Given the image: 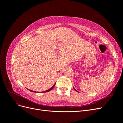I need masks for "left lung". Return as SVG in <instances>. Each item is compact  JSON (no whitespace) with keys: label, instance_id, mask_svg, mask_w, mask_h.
Here are the masks:
<instances>
[{"label":"left lung","instance_id":"obj_1","mask_svg":"<svg viewBox=\"0 0 123 123\" xmlns=\"http://www.w3.org/2000/svg\"><path fill=\"white\" fill-rule=\"evenodd\" d=\"M75 91H77V92H78V91H77V90H75Z\"/></svg>","mask_w":123,"mask_h":123}]
</instances>
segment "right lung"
Listing matches in <instances>:
<instances>
[{
    "mask_svg": "<svg viewBox=\"0 0 123 123\" xmlns=\"http://www.w3.org/2000/svg\"><path fill=\"white\" fill-rule=\"evenodd\" d=\"M55 83L54 84V85L50 89H48V90H46V91H43V92H40L41 93H43V92H49V91H51V90H52V89L53 88H54V86H55ZM28 90H29V89H28ZM29 91H31V92H36V91H32V90H29ZM37 92L38 93V92ZM40 93V92H39Z\"/></svg>",
    "mask_w": 123,
    "mask_h": 123,
    "instance_id": "1",
    "label": "right lung"
}]
</instances>
